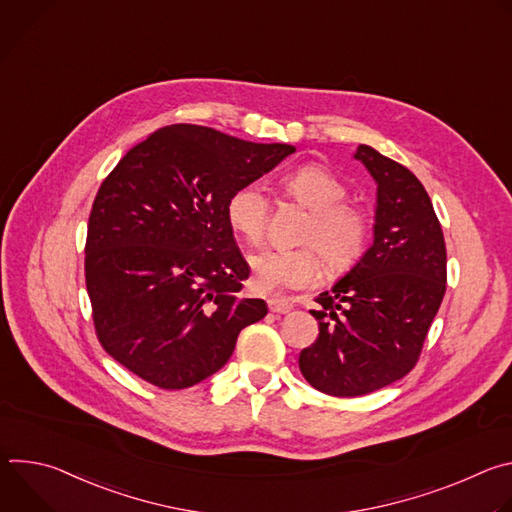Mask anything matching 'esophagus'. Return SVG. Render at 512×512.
<instances>
[{
  "instance_id": "obj_1",
  "label": "esophagus",
  "mask_w": 512,
  "mask_h": 512,
  "mask_svg": "<svg viewBox=\"0 0 512 512\" xmlns=\"http://www.w3.org/2000/svg\"><path fill=\"white\" fill-rule=\"evenodd\" d=\"M267 306L273 314H287L291 308H294L287 300H281V298H269Z\"/></svg>"
}]
</instances>
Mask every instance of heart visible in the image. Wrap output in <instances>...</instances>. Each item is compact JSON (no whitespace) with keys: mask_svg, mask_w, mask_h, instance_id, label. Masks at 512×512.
<instances>
[{"mask_svg":"<svg viewBox=\"0 0 512 512\" xmlns=\"http://www.w3.org/2000/svg\"><path fill=\"white\" fill-rule=\"evenodd\" d=\"M283 194L310 210L300 241L314 247L294 251L265 249L251 257L253 287L261 294L281 289H300L322 275V259L330 273H344L358 263L371 235L369 214L346 202L344 182L320 164H304L281 180ZM231 229L251 245L265 239L269 202L255 184L237 188L227 200Z\"/></svg>","mask_w":512,"mask_h":512,"instance_id":"obj_1","label":"heart"}]
</instances>
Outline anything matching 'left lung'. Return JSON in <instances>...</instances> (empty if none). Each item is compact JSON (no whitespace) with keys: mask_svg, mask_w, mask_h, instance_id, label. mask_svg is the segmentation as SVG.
Segmentation results:
<instances>
[{"mask_svg":"<svg viewBox=\"0 0 512 512\" xmlns=\"http://www.w3.org/2000/svg\"><path fill=\"white\" fill-rule=\"evenodd\" d=\"M377 182L375 241L316 298V342L300 352L306 381L332 397H358L403 379L446 294V241L423 184L371 145L354 154Z\"/></svg>","mask_w":512,"mask_h":512,"instance_id":"obj_1","label":"left lung"}]
</instances>
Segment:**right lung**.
Here are the masks:
<instances>
[{"label": "right lung", "mask_w": 512, "mask_h": 512, "mask_svg": "<svg viewBox=\"0 0 512 512\" xmlns=\"http://www.w3.org/2000/svg\"><path fill=\"white\" fill-rule=\"evenodd\" d=\"M294 152L178 123L137 143L103 180L85 279L97 338L125 369L160 389L192 387L265 318L263 300L239 298L249 265L227 200Z\"/></svg>", "instance_id": "obj_1"}]
</instances>
